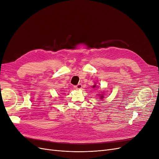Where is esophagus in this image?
Masks as SVG:
<instances>
[{"instance_id": "34e87169", "label": "esophagus", "mask_w": 159, "mask_h": 159, "mask_svg": "<svg viewBox=\"0 0 159 159\" xmlns=\"http://www.w3.org/2000/svg\"><path fill=\"white\" fill-rule=\"evenodd\" d=\"M74 88H75L76 89H78V90H79V89H81V88H82V85L79 84H78L77 85L74 86Z\"/></svg>"}]
</instances>
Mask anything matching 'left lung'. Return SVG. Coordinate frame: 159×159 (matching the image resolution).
Masks as SVG:
<instances>
[{"label": "left lung", "mask_w": 159, "mask_h": 159, "mask_svg": "<svg viewBox=\"0 0 159 159\" xmlns=\"http://www.w3.org/2000/svg\"><path fill=\"white\" fill-rule=\"evenodd\" d=\"M92 87H93V88H95V87H96V85H93ZM103 94H104V93H103H103H102H102H101V94H100V93H98V95L99 96V98H100V99H103V98H104V95H103Z\"/></svg>", "instance_id": "left-lung-1"}]
</instances>
